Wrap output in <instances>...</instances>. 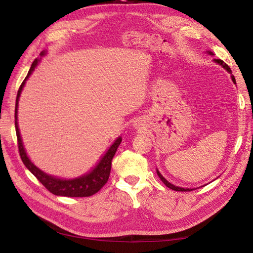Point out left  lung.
I'll return each instance as SVG.
<instances>
[{"label": "left lung", "instance_id": "obj_1", "mask_svg": "<svg viewBox=\"0 0 253 253\" xmlns=\"http://www.w3.org/2000/svg\"><path fill=\"white\" fill-rule=\"evenodd\" d=\"M210 54H212V52H210ZM214 61H215V62H217V63H219V65H221L222 67H223V68H224V69H225L226 71H228V72H230V74H232V72H231V69H230V67H229L228 65H226V63H225L224 61H222V60H221V59H214ZM232 81H233V83L235 84V78H234V76H232ZM157 175H158V176H160V178L162 179V182H163V183H164L166 186H168V187H169V188H170V190H174V191H178V192H190V191H192V188H183V187H178V186H175V185H173V184H170L169 182H168V181H166V179H165L164 177H163V176H162V175H161V173H160V172H158V170H157Z\"/></svg>", "mask_w": 253, "mask_h": 253}]
</instances>
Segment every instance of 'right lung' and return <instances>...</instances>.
I'll use <instances>...</instances> for the list:
<instances>
[{
    "mask_svg": "<svg viewBox=\"0 0 253 253\" xmlns=\"http://www.w3.org/2000/svg\"><path fill=\"white\" fill-rule=\"evenodd\" d=\"M44 52H41V55H43ZM38 63V59H36L32 63L31 68L28 72V77L31 75V72L34 70ZM25 78L23 83L21 84L18 96H16V102H15V131H16V137H18V147H19V153L21 156V160H22L23 164L25 165L30 172H31L34 176L39 179L40 183L43 185L46 190H48L50 193L54 195H60V196H68V198H85V196H91L96 194L100 188L105 185L108 181L109 175H110V169H111V161L115 156V153H116L119 144L122 143V138L118 137V138L115 140V143L111 145V147L108 149V152L105 154V156L101 158L95 169H93L90 173L84 175V176H81L79 178L75 179H60L57 177L50 176V175L45 174L40 170L37 166H34L33 163L29 160V157L25 154L22 140H21L20 131H19V126H18V118H16V113H18V100L20 97V93L22 91V88L25 84Z\"/></svg>",
    "mask_w": 253,
    "mask_h": 253,
    "instance_id": "add662e5",
    "label": "right lung"
}]
</instances>
